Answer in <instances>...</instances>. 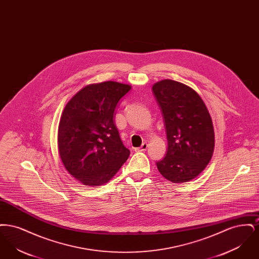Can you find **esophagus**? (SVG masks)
I'll return each mask as SVG.
<instances>
[{
	"instance_id": "1",
	"label": "esophagus",
	"mask_w": 259,
	"mask_h": 259,
	"mask_svg": "<svg viewBox=\"0 0 259 259\" xmlns=\"http://www.w3.org/2000/svg\"><path fill=\"white\" fill-rule=\"evenodd\" d=\"M148 147V144H147V143H144L140 148H136V151H145V150H147Z\"/></svg>"
}]
</instances>
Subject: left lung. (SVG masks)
<instances>
[{
  "mask_svg": "<svg viewBox=\"0 0 259 259\" xmlns=\"http://www.w3.org/2000/svg\"><path fill=\"white\" fill-rule=\"evenodd\" d=\"M160 108L168 148L156 162L161 175L174 184L189 182L202 172L213 153L214 133L209 111L192 88L172 79L152 87Z\"/></svg>",
  "mask_w": 259,
  "mask_h": 259,
  "instance_id": "obj_1",
  "label": "left lung"
}]
</instances>
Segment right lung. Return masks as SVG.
<instances>
[{
	"instance_id": "right-lung-1",
	"label": "right lung",
	"mask_w": 259,
	"mask_h": 259,
	"mask_svg": "<svg viewBox=\"0 0 259 259\" xmlns=\"http://www.w3.org/2000/svg\"><path fill=\"white\" fill-rule=\"evenodd\" d=\"M131 89L106 81L78 91L66 105L58 127V149L66 170L85 185L107 184L128 159L114 122L115 110Z\"/></svg>"
}]
</instances>
